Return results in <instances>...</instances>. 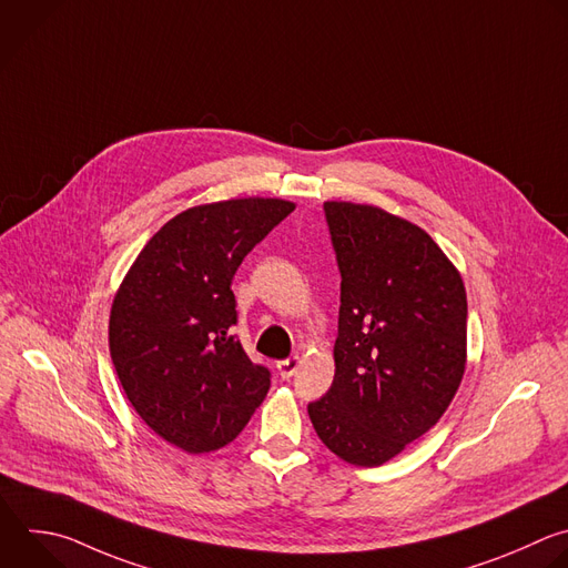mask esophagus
Instances as JSON below:
<instances>
[{
    "label": "esophagus",
    "mask_w": 568,
    "mask_h": 568,
    "mask_svg": "<svg viewBox=\"0 0 568 568\" xmlns=\"http://www.w3.org/2000/svg\"><path fill=\"white\" fill-rule=\"evenodd\" d=\"M298 365H301V358H298V356H290V358H285V361H278V363H276V369H278V374H281V379H290V376H294V372L298 369Z\"/></svg>",
    "instance_id": "1"
}]
</instances>
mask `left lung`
Wrapping results in <instances>:
<instances>
[{
  "label": "left lung",
  "mask_w": 568,
  "mask_h": 568,
  "mask_svg": "<svg viewBox=\"0 0 568 568\" xmlns=\"http://www.w3.org/2000/svg\"><path fill=\"white\" fill-rule=\"evenodd\" d=\"M341 272L334 382L307 406L343 462L382 466L428 433L466 369V287L417 225L374 205H323Z\"/></svg>",
  "instance_id": "obj_1"
}]
</instances>
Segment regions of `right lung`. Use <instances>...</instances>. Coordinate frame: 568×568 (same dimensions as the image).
I'll return each mask as SVG.
<instances>
[{"mask_svg":"<svg viewBox=\"0 0 568 568\" xmlns=\"http://www.w3.org/2000/svg\"><path fill=\"white\" fill-rule=\"evenodd\" d=\"M294 203L232 199L164 223L129 267L109 316V349L140 419L184 453L239 437L270 390L245 354L232 278Z\"/></svg>","mask_w":568,"mask_h":568,"instance_id":"add662e5","label":"right lung"}]
</instances>
